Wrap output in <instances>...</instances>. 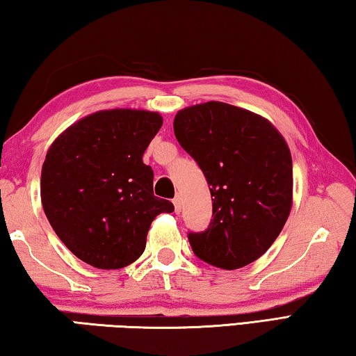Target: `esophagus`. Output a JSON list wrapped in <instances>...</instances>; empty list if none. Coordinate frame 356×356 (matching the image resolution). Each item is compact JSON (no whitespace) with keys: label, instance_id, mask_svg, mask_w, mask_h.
Masks as SVG:
<instances>
[{"label":"esophagus","instance_id":"34e87169","mask_svg":"<svg viewBox=\"0 0 356 356\" xmlns=\"http://www.w3.org/2000/svg\"><path fill=\"white\" fill-rule=\"evenodd\" d=\"M172 202H174V210H176V213L182 212V197L177 196L176 200H174Z\"/></svg>","mask_w":356,"mask_h":356}]
</instances>
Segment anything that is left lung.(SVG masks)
Here are the masks:
<instances>
[{
  "label": "left lung",
  "instance_id": "obj_1",
  "mask_svg": "<svg viewBox=\"0 0 356 356\" xmlns=\"http://www.w3.org/2000/svg\"><path fill=\"white\" fill-rule=\"evenodd\" d=\"M174 135L207 179L213 220L188 234L201 261L225 270L254 262L280 236L292 209V156L275 125L225 102L186 106Z\"/></svg>",
  "mask_w": 356,
  "mask_h": 356
}]
</instances>
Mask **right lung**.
Instances as JSON below:
<instances>
[{
  "label": "right lung",
  "mask_w": 356,
  "mask_h": 356,
  "mask_svg": "<svg viewBox=\"0 0 356 356\" xmlns=\"http://www.w3.org/2000/svg\"><path fill=\"white\" fill-rule=\"evenodd\" d=\"M155 111L113 108L81 118L47 150L40 200L53 231L83 262L127 267L143 254L150 222L174 212L154 196L143 154L160 130Z\"/></svg>",
  "instance_id": "1"
}]
</instances>
